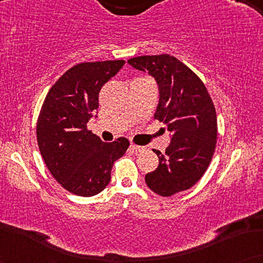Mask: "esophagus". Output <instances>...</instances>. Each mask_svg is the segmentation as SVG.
<instances>
[{"label": "esophagus", "mask_w": 263, "mask_h": 263, "mask_svg": "<svg viewBox=\"0 0 263 263\" xmlns=\"http://www.w3.org/2000/svg\"><path fill=\"white\" fill-rule=\"evenodd\" d=\"M129 149L133 151V152H135V153H139V152H142V151H143V147H142V146L134 145V143H132V145L129 146Z\"/></svg>", "instance_id": "esophagus-1"}]
</instances>
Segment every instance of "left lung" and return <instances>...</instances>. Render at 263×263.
Instances as JSON below:
<instances>
[{
	"label": "left lung",
	"mask_w": 263,
	"mask_h": 263,
	"mask_svg": "<svg viewBox=\"0 0 263 263\" xmlns=\"http://www.w3.org/2000/svg\"><path fill=\"white\" fill-rule=\"evenodd\" d=\"M128 63L157 80L160 96L154 118L171 133L165 154L154 149L159 165L146 175V184L161 196L192 188L210 166L217 146V112L206 86L167 53L133 57Z\"/></svg>",
	"instance_id": "left-lung-1"
}]
</instances>
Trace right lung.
<instances>
[{
  "label": "right lung",
  "mask_w": 263,
  "mask_h": 263,
  "mask_svg": "<svg viewBox=\"0 0 263 263\" xmlns=\"http://www.w3.org/2000/svg\"><path fill=\"white\" fill-rule=\"evenodd\" d=\"M123 60L84 62L68 69L50 88L37 121L41 154L53 178L71 194L93 196L111 179L115 161L129 141L103 142L87 122L99 107V92L118 73Z\"/></svg>",
  "instance_id": "add662e5"
}]
</instances>
